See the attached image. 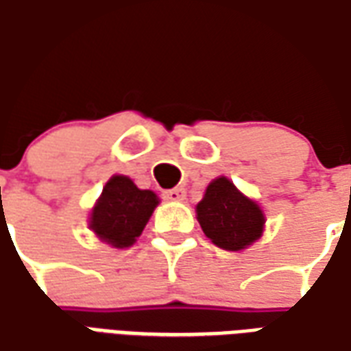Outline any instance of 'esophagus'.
Returning a JSON list of instances; mask_svg holds the SVG:
<instances>
[{
    "instance_id": "1",
    "label": "esophagus",
    "mask_w": 351,
    "mask_h": 351,
    "mask_svg": "<svg viewBox=\"0 0 351 351\" xmlns=\"http://www.w3.org/2000/svg\"><path fill=\"white\" fill-rule=\"evenodd\" d=\"M163 197L167 199V201H184L186 199V190L184 188H175V190L165 191Z\"/></svg>"
}]
</instances>
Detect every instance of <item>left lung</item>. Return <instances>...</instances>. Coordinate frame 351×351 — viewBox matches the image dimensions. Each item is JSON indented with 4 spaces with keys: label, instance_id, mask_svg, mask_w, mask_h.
Here are the masks:
<instances>
[{
    "label": "left lung",
    "instance_id": "1",
    "mask_svg": "<svg viewBox=\"0 0 351 351\" xmlns=\"http://www.w3.org/2000/svg\"><path fill=\"white\" fill-rule=\"evenodd\" d=\"M195 213L203 233L223 250H244L263 233V210L226 176L208 184Z\"/></svg>",
    "mask_w": 351,
    "mask_h": 351
}]
</instances>
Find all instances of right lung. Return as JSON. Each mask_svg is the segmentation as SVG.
I'll list each match as a JSON object with an SVG mask.
<instances>
[{
  "label": "right lung",
  "instance_id": "obj_1",
  "mask_svg": "<svg viewBox=\"0 0 351 351\" xmlns=\"http://www.w3.org/2000/svg\"><path fill=\"white\" fill-rule=\"evenodd\" d=\"M160 199L150 190H138L131 178H108L90 214V229L103 243L128 248L137 241Z\"/></svg>",
  "mask_w": 351,
  "mask_h": 351
}]
</instances>
